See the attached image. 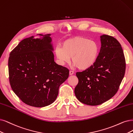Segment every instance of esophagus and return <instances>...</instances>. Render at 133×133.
<instances>
[{"label":"esophagus","mask_w":133,"mask_h":133,"mask_svg":"<svg viewBox=\"0 0 133 133\" xmlns=\"http://www.w3.org/2000/svg\"><path fill=\"white\" fill-rule=\"evenodd\" d=\"M69 74H70V76H71V75H73V74H74V72H73V71H70Z\"/></svg>","instance_id":"esophagus-1"}]
</instances>
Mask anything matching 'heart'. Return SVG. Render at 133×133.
Instances as JSON below:
<instances>
[{
    "mask_svg": "<svg viewBox=\"0 0 133 133\" xmlns=\"http://www.w3.org/2000/svg\"><path fill=\"white\" fill-rule=\"evenodd\" d=\"M100 46L96 42L81 36L67 39L62 46H57L55 54L61 65L72 61L79 69L85 70L94 65L100 54Z\"/></svg>",
    "mask_w": 133,
    "mask_h": 133,
    "instance_id": "obj_1",
    "label": "heart"
}]
</instances>
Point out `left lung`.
I'll return each instance as SVG.
<instances>
[{"label": "left lung", "instance_id": "left-lung-1", "mask_svg": "<svg viewBox=\"0 0 133 133\" xmlns=\"http://www.w3.org/2000/svg\"><path fill=\"white\" fill-rule=\"evenodd\" d=\"M100 38L101 47L94 65L76 73L78 83L75 95L88 105H99L111 99L125 74V60L121 44L110 36L104 34Z\"/></svg>", "mask_w": 133, "mask_h": 133}]
</instances>
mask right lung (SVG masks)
<instances>
[{
	"label": "right lung",
	"instance_id": "1",
	"mask_svg": "<svg viewBox=\"0 0 133 133\" xmlns=\"http://www.w3.org/2000/svg\"><path fill=\"white\" fill-rule=\"evenodd\" d=\"M32 36L10 54L9 81L15 94L28 105L43 107L55 101L58 88L69 76L66 67L54 61L51 34Z\"/></svg>",
	"mask_w": 133,
	"mask_h": 133
}]
</instances>
